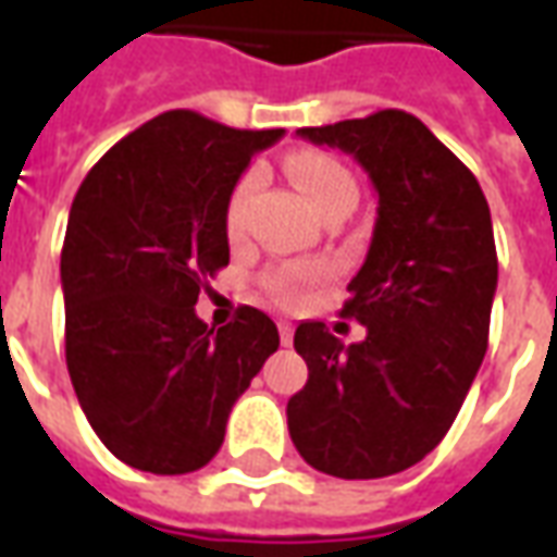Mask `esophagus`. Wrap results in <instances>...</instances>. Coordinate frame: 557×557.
<instances>
[{"label": "esophagus", "mask_w": 557, "mask_h": 557, "mask_svg": "<svg viewBox=\"0 0 557 557\" xmlns=\"http://www.w3.org/2000/svg\"><path fill=\"white\" fill-rule=\"evenodd\" d=\"M277 331H280V343H283V346H292V337H295V327H292V322H277Z\"/></svg>", "instance_id": "obj_1"}]
</instances>
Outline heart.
<instances>
[{"instance_id": "b5f03b06", "label": "heart", "mask_w": 557, "mask_h": 557, "mask_svg": "<svg viewBox=\"0 0 557 557\" xmlns=\"http://www.w3.org/2000/svg\"><path fill=\"white\" fill-rule=\"evenodd\" d=\"M286 172L315 211H322L346 196H358V184L351 178V172L325 151H295L286 160ZM259 184H262V170L250 166L232 187L230 199H226V232L232 238L242 235L247 226V214H250ZM319 280H322V271L313 265H280L262 274V289L274 304L295 307L307 298V292L313 289Z\"/></svg>"}]
</instances>
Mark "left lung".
<instances>
[{"label": "left lung", "instance_id": "obj_1", "mask_svg": "<svg viewBox=\"0 0 557 557\" xmlns=\"http://www.w3.org/2000/svg\"><path fill=\"white\" fill-rule=\"evenodd\" d=\"M298 134L370 172L379 218L343 304L367 337L346 346L325 322L295 331L310 373L286 406L289 435L315 471L387 478L438 447L483 363L498 286L490 206L474 172L411 113Z\"/></svg>", "mask_w": 557, "mask_h": 557}]
</instances>
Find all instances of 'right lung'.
<instances>
[{
    "label": "right lung",
    "mask_w": 557,
    "mask_h": 557,
    "mask_svg": "<svg viewBox=\"0 0 557 557\" xmlns=\"http://www.w3.org/2000/svg\"><path fill=\"white\" fill-rule=\"evenodd\" d=\"M283 127L238 131L170 110L79 184L65 244V361L91 430L122 462L187 474L214 459L277 325L256 307L208 327L194 304L230 265L226 199Z\"/></svg>",
    "instance_id": "obj_1"
}]
</instances>
